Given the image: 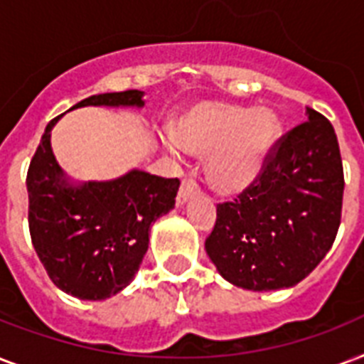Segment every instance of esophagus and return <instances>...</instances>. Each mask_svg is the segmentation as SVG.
I'll return each mask as SVG.
<instances>
[{"label": "esophagus", "instance_id": "obj_1", "mask_svg": "<svg viewBox=\"0 0 364 364\" xmlns=\"http://www.w3.org/2000/svg\"><path fill=\"white\" fill-rule=\"evenodd\" d=\"M198 193L200 188L194 179H191V177H188V179H183L181 187H179V193H177V205H185L188 200L193 198V196H196Z\"/></svg>", "mask_w": 364, "mask_h": 364}]
</instances>
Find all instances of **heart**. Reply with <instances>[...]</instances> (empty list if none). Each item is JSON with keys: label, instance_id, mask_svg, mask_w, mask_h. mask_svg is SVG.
<instances>
[{"label": "heart", "instance_id": "heart-1", "mask_svg": "<svg viewBox=\"0 0 364 364\" xmlns=\"http://www.w3.org/2000/svg\"><path fill=\"white\" fill-rule=\"evenodd\" d=\"M279 130V119L268 107L204 102L177 119L166 147L208 159L211 183L221 193L238 194L262 176Z\"/></svg>", "mask_w": 364, "mask_h": 364}]
</instances>
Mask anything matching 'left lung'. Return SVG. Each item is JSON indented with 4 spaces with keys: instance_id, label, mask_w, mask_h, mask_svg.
<instances>
[{
    "instance_id": "8db88e82",
    "label": "left lung",
    "mask_w": 364,
    "mask_h": 364,
    "mask_svg": "<svg viewBox=\"0 0 364 364\" xmlns=\"http://www.w3.org/2000/svg\"><path fill=\"white\" fill-rule=\"evenodd\" d=\"M342 196L344 170L333 124L306 107V121L276 143L262 176L234 202L217 205L205 251L236 287H293L333 247Z\"/></svg>"
}]
</instances>
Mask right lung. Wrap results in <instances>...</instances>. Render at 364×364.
<instances>
[{
	"mask_svg": "<svg viewBox=\"0 0 364 364\" xmlns=\"http://www.w3.org/2000/svg\"><path fill=\"white\" fill-rule=\"evenodd\" d=\"M87 105L143 107L141 90L96 94ZM48 122L30 162L28 223L31 243L48 277L81 300H105L134 279L159 217L176 205L179 179L130 170L111 181L73 183L54 159Z\"/></svg>",
	"mask_w": 364,
	"mask_h": 364,
	"instance_id": "obj_1",
	"label": "right lung"
}]
</instances>
